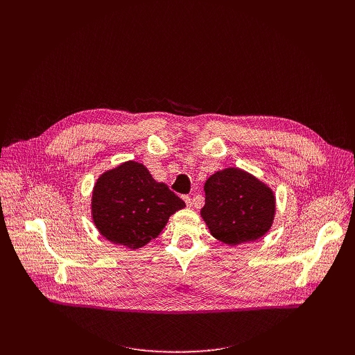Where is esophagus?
Instances as JSON below:
<instances>
[{
    "label": "esophagus",
    "instance_id": "obj_1",
    "mask_svg": "<svg viewBox=\"0 0 355 355\" xmlns=\"http://www.w3.org/2000/svg\"><path fill=\"white\" fill-rule=\"evenodd\" d=\"M184 199H185V204H187L188 207L195 205V204H193V200H192V198H189V196H184Z\"/></svg>",
    "mask_w": 355,
    "mask_h": 355
}]
</instances>
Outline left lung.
<instances>
[{"instance_id":"8db88e82","label":"left lung","mask_w":355,"mask_h":355,"mask_svg":"<svg viewBox=\"0 0 355 355\" xmlns=\"http://www.w3.org/2000/svg\"><path fill=\"white\" fill-rule=\"evenodd\" d=\"M200 216L211 233L226 244H240L264 236L274 220L272 191L239 168H226L205 182Z\"/></svg>"}]
</instances>
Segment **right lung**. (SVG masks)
Segmentation results:
<instances>
[{"mask_svg":"<svg viewBox=\"0 0 355 355\" xmlns=\"http://www.w3.org/2000/svg\"><path fill=\"white\" fill-rule=\"evenodd\" d=\"M184 207L180 196L135 162L101 175L92 192L96 229L110 241L129 248H139L156 239L168 218Z\"/></svg>","mask_w":355,"mask_h":355,"instance_id":"right-lung-1","label":"right lung"}]
</instances>
